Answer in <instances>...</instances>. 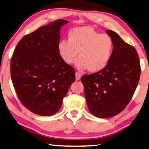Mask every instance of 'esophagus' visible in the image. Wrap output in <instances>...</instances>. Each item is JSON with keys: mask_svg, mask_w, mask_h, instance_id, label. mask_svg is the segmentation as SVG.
<instances>
[{"mask_svg": "<svg viewBox=\"0 0 149 149\" xmlns=\"http://www.w3.org/2000/svg\"><path fill=\"white\" fill-rule=\"evenodd\" d=\"M80 78H81V74L78 72L75 73V79H76V80H79Z\"/></svg>", "mask_w": 149, "mask_h": 149, "instance_id": "obj_1", "label": "esophagus"}]
</instances>
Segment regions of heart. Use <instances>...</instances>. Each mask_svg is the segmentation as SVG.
Segmentation results:
<instances>
[{
    "label": "heart",
    "mask_w": 149,
    "mask_h": 149,
    "mask_svg": "<svg viewBox=\"0 0 149 149\" xmlns=\"http://www.w3.org/2000/svg\"><path fill=\"white\" fill-rule=\"evenodd\" d=\"M113 48L111 37L100 34L88 26L70 29L68 32V41L62 40L57 45L59 55L65 64H72L78 53L75 67L81 71L88 70L91 73L100 72L107 67Z\"/></svg>",
    "instance_id": "heart-1"
}]
</instances>
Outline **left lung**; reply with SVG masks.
<instances>
[{
	"instance_id": "1",
	"label": "left lung",
	"mask_w": 149,
	"mask_h": 149,
	"mask_svg": "<svg viewBox=\"0 0 149 149\" xmlns=\"http://www.w3.org/2000/svg\"><path fill=\"white\" fill-rule=\"evenodd\" d=\"M112 38L114 48L109 63L105 69L84 75V86L88 109L99 118H109L121 113L131 101L141 75L138 54L116 32L106 30Z\"/></svg>"
}]
</instances>
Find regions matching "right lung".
<instances>
[{
	"label": "right lung",
	"instance_id": "obj_1",
	"mask_svg": "<svg viewBox=\"0 0 149 149\" xmlns=\"http://www.w3.org/2000/svg\"><path fill=\"white\" fill-rule=\"evenodd\" d=\"M68 21L58 19L24 36L12 56L10 75L22 104L35 114L57 113L75 79V70L59 55L60 28Z\"/></svg>",
	"mask_w": 149,
	"mask_h": 149
}]
</instances>
